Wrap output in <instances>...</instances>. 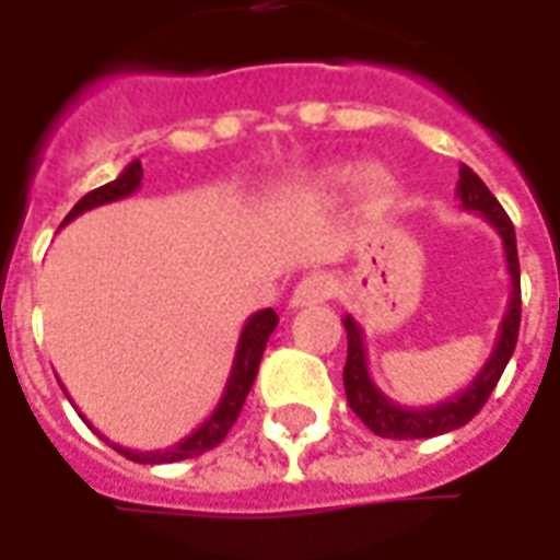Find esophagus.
I'll use <instances>...</instances> for the list:
<instances>
[{
  "instance_id": "esophagus-1",
  "label": "esophagus",
  "mask_w": 560,
  "mask_h": 560,
  "mask_svg": "<svg viewBox=\"0 0 560 560\" xmlns=\"http://www.w3.org/2000/svg\"><path fill=\"white\" fill-rule=\"evenodd\" d=\"M332 296V279L324 272H312L305 276L291 293V308H305V305H317Z\"/></svg>"
}]
</instances>
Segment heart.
<instances>
[{
    "label": "heart",
    "mask_w": 560,
    "mask_h": 560,
    "mask_svg": "<svg viewBox=\"0 0 560 560\" xmlns=\"http://www.w3.org/2000/svg\"><path fill=\"white\" fill-rule=\"evenodd\" d=\"M363 167H357V164H339V167H329L320 176V188H327V191H351L353 185L363 183ZM365 185H369V195L375 197V200H387L389 191H393V179H389L387 173L372 171L365 176Z\"/></svg>",
    "instance_id": "heart-1"
}]
</instances>
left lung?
<instances>
[{"label":"left lung","mask_w":560,"mask_h":560,"mask_svg":"<svg viewBox=\"0 0 560 560\" xmlns=\"http://www.w3.org/2000/svg\"><path fill=\"white\" fill-rule=\"evenodd\" d=\"M456 195L462 200V209L468 212H480L482 219L489 221L494 233L501 236L504 245L506 272H510V303L501 317L498 327V339L489 353V360L482 363L477 377L468 387L458 389L456 396L438 401V405H425V408H405L399 401H393L387 393H381L372 375H369V357H365V336L363 327L353 320L351 315L341 317L345 332H348V363H345V393H348V405L360 420L381 438H399V441H413V438H434V434L453 432L462 429L465 422L480 413L486 399L492 396L494 384L504 375L510 357L516 351L518 339V320H522V288H518V255H516V231L513 221L504 212V207L494 200V195L486 188L477 173L470 171L468 164L458 167V185Z\"/></svg>","instance_id":"obj_1"}]
</instances>
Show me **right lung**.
<instances>
[{"label": "right lung", "mask_w": 560, "mask_h": 560, "mask_svg": "<svg viewBox=\"0 0 560 560\" xmlns=\"http://www.w3.org/2000/svg\"><path fill=\"white\" fill-rule=\"evenodd\" d=\"M140 179H143V167H140V161L135 159L126 171L116 176L114 183L102 185V188H95L90 195L80 197L62 224L83 215L86 209L126 200V197H131L138 191ZM276 324H279V315H276L272 308H260V312H255V315L245 320L243 332H240V341H236V353H233L231 377H228V384H224V393H221L219 405L212 408V413L197 425L195 432L185 434L183 441L164 446V450H147V453H143V450H128V446L110 444L107 438H104V441L114 446V450H119L126 458H131V462H140V465H171V462H183V458L203 456L207 450L219 446L221 441H224V434L231 432V425L236 422L240 411H243L245 396H248V389L255 384L257 365H260V357H264V348H267V341L269 336H272Z\"/></svg>", "instance_id": "obj_1"}]
</instances>
